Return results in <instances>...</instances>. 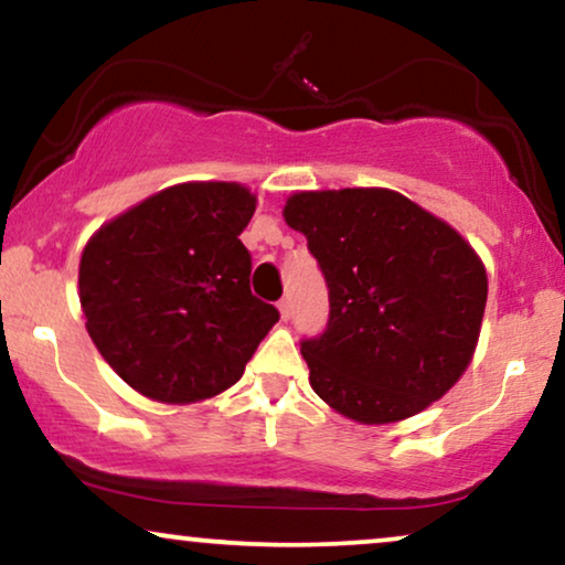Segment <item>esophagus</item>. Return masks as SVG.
Masks as SVG:
<instances>
[{"instance_id":"34e87169","label":"esophagus","mask_w":565,"mask_h":565,"mask_svg":"<svg viewBox=\"0 0 565 565\" xmlns=\"http://www.w3.org/2000/svg\"><path fill=\"white\" fill-rule=\"evenodd\" d=\"M277 309H280L282 321H288V319L292 317V303H290V298H282L280 303H277Z\"/></svg>"}]
</instances>
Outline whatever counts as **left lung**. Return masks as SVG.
Returning a JSON list of instances; mask_svg holds the SVG:
<instances>
[{"mask_svg":"<svg viewBox=\"0 0 565 565\" xmlns=\"http://www.w3.org/2000/svg\"><path fill=\"white\" fill-rule=\"evenodd\" d=\"M282 215L329 288L327 329L300 340L313 392L365 426L441 399L470 365L486 313L472 246L390 189L298 192Z\"/></svg>","mask_w":565,"mask_h":565,"instance_id":"8db88e82","label":"left lung"}]
</instances>
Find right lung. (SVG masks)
<instances>
[{
    "label": "right lung",
    "mask_w": 565,
    "mask_h": 565,
    "mask_svg": "<svg viewBox=\"0 0 565 565\" xmlns=\"http://www.w3.org/2000/svg\"><path fill=\"white\" fill-rule=\"evenodd\" d=\"M256 196L228 181H192L106 223L79 259V303L98 353L145 397L184 405L244 376L280 319L252 296L241 244Z\"/></svg>",
    "instance_id": "1"
}]
</instances>
